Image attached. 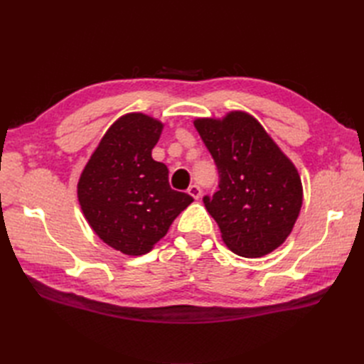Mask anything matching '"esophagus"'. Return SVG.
<instances>
[{
    "label": "esophagus",
    "instance_id": "obj_1",
    "mask_svg": "<svg viewBox=\"0 0 364 364\" xmlns=\"http://www.w3.org/2000/svg\"><path fill=\"white\" fill-rule=\"evenodd\" d=\"M188 194L191 196V197H194V199L197 200L199 199V197L202 196V190H200V186L199 185H190V188H188Z\"/></svg>",
    "mask_w": 364,
    "mask_h": 364
}]
</instances>
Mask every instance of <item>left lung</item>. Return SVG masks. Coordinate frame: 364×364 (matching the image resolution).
Segmentation results:
<instances>
[{
  "instance_id": "left-lung-1",
  "label": "left lung",
  "mask_w": 364,
  "mask_h": 364,
  "mask_svg": "<svg viewBox=\"0 0 364 364\" xmlns=\"http://www.w3.org/2000/svg\"><path fill=\"white\" fill-rule=\"evenodd\" d=\"M194 127L218 170V191L203 203L225 245L245 258L279 247L302 206V182L252 115L234 111L225 118H197Z\"/></svg>"
}]
</instances>
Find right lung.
<instances>
[{
	"label": "right lung",
	"instance_id": "add662e5",
	"mask_svg": "<svg viewBox=\"0 0 364 364\" xmlns=\"http://www.w3.org/2000/svg\"><path fill=\"white\" fill-rule=\"evenodd\" d=\"M164 124L134 112L107 129L77 183L87 223L106 245L144 255L194 199L171 190L167 165L151 158Z\"/></svg>",
	"mask_w": 364,
	"mask_h": 364
}]
</instances>
